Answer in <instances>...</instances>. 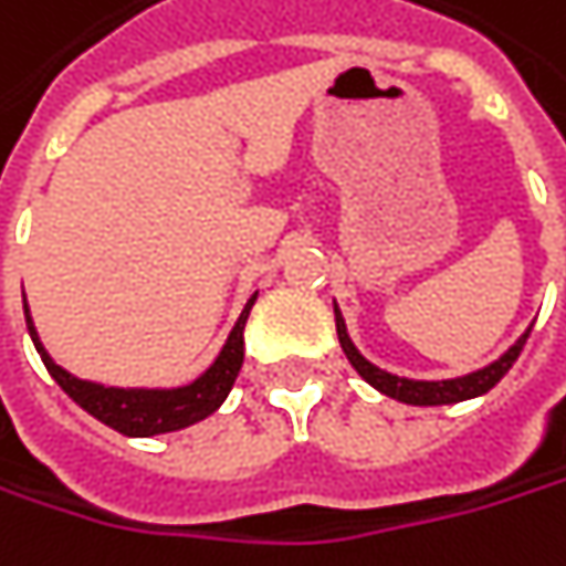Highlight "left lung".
<instances>
[{
	"label": "left lung",
	"instance_id": "obj_1",
	"mask_svg": "<svg viewBox=\"0 0 566 566\" xmlns=\"http://www.w3.org/2000/svg\"><path fill=\"white\" fill-rule=\"evenodd\" d=\"M334 322H337V340L344 347V354L350 359L356 373L363 379L369 381L373 388H379L381 395L401 401V405H413V408H437V405H459V401H468V398H478V395H488L494 388L496 381L503 379L510 373V366L520 359L523 354L525 340L532 334V327H525V334L506 350V354L494 359L491 366L484 369H474L468 376H459V379H442V381H423V379H405V376H395V373H385L379 366H373L366 356L359 354L347 334V325H344V315L340 308L334 305Z\"/></svg>",
	"mask_w": 566,
	"mask_h": 566
}]
</instances>
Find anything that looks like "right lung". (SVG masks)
<instances>
[{
    "mask_svg": "<svg viewBox=\"0 0 566 566\" xmlns=\"http://www.w3.org/2000/svg\"><path fill=\"white\" fill-rule=\"evenodd\" d=\"M254 298H258V293L241 308L239 322L232 327L229 340L222 344L219 356L212 359L210 369L203 376H197L190 385H178V388H117V385L75 379L43 350L38 327H34L31 312H28V302H24V318H28V334L41 354L46 373L56 379V385L78 408L88 410L92 417H98L101 423H107L111 430H117L124 437H158V433L185 430L190 423L210 417L212 410L229 398L232 385L239 379L241 359H244V322H248Z\"/></svg>",
    "mask_w": 566,
    "mask_h": 566,
    "instance_id": "1",
    "label": "right lung"
}]
</instances>
